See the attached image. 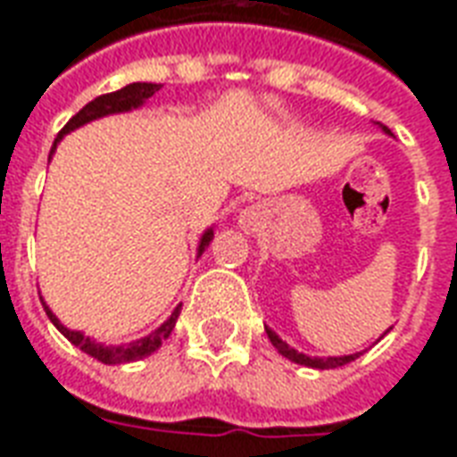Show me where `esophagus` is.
Instances as JSON below:
<instances>
[{"label": "esophagus", "mask_w": 457, "mask_h": 457, "mask_svg": "<svg viewBox=\"0 0 457 457\" xmlns=\"http://www.w3.org/2000/svg\"><path fill=\"white\" fill-rule=\"evenodd\" d=\"M254 220H256L254 211H245V215H242V225H245V228H249V225H252Z\"/></svg>", "instance_id": "1"}]
</instances>
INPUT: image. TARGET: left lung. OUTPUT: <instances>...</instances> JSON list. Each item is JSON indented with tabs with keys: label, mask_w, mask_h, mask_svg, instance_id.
Here are the masks:
<instances>
[{
	"label": "left lung",
	"mask_w": 457,
	"mask_h": 457,
	"mask_svg": "<svg viewBox=\"0 0 457 457\" xmlns=\"http://www.w3.org/2000/svg\"><path fill=\"white\" fill-rule=\"evenodd\" d=\"M385 133H390L387 128H385ZM266 334H269V339H271V344L278 349V353H283L286 358H290V361H295V363H300V366H307V368H320V370H329V368H339V366H346V363H351V361H356L358 353H353V356H334V358H310L305 356V353H297L295 349H290L288 344L283 339H278V334L271 332V329H266Z\"/></svg>",
	"instance_id": "1"
}]
</instances>
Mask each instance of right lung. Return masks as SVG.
Returning a JSON list of instances; mask_svg holds the SVG:
<instances>
[{"mask_svg": "<svg viewBox=\"0 0 457 457\" xmlns=\"http://www.w3.org/2000/svg\"><path fill=\"white\" fill-rule=\"evenodd\" d=\"M162 84H150V82H135V84H128V87H123V89L118 91H111V94H101V96H96L94 101H89L87 106L79 111V113H74L70 120H67V125L57 133L55 143H53V150H50V154L55 152V145L60 143V137L65 133H70V130H74V128H79V125L89 123V120H94V118H101V116H108V113H120V111H130V108H137L143 101H147L154 94V91H160ZM212 239V229H208L205 235H203L201 239V246H198V254H203L205 252V246L211 245ZM46 307V305H43ZM46 312H48L50 322L55 324L60 332L65 334L67 339L72 341L74 346H79V349L84 351V353H89L91 358H96V361H101V363H108V366H116V363H130V361H140V358L150 356V353H154V351L160 349L162 341L169 339V334H171V329H174V324H177L179 320V312H181V305L171 312V317H169L167 322L162 324L160 329H154V332L150 334V337H145V339L140 341H133V344H125V346H104V344H96V341H91L89 337H84L82 332H70L67 327H62L60 324V320H57L55 314L50 312L48 307H46Z\"/></svg>", "mask_w": 457, "mask_h": 457, "instance_id": "add662e5", "label": "right lung"}]
</instances>
